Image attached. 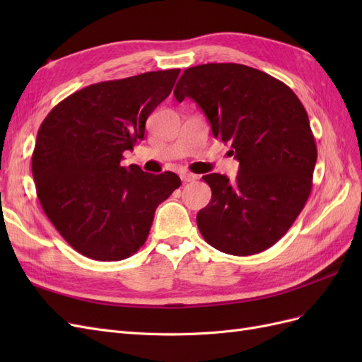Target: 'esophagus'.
<instances>
[{
	"label": "esophagus",
	"mask_w": 362,
	"mask_h": 362,
	"mask_svg": "<svg viewBox=\"0 0 362 362\" xmlns=\"http://www.w3.org/2000/svg\"><path fill=\"white\" fill-rule=\"evenodd\" d=\"M180 177H181V180H182L184 182H193V181L198 180V175L190 173V172H181Z\"/></svg>",
	"instance_id": "esophagus-1"
}]
</instances>
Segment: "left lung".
I'll list each match as a JSON object with an SVG mask.
<instances>
[{"label":"left lung","mask_w":362,"mask_h":362,"mask_svg":"<svg viewBox=\"0 0 362 362\" xmlns=\"http://www.w3.org/2000/svg\"><path fill=\"white\" fill-rule=\"evenodd\" d=\"M178 103L201 107L213 136L231 144L237 178L208 173L211 201L196 216L208 245L229 255H254L288 231L308 201L317 148L308 115L287 84L237 63L185 69Z\"/></svg>","instance_id":"1"}]
</instances>
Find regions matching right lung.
<instances>
[{
	"mask_svg": "<svg viewBox=\"0 0 362 362\" xmlns=\"http://www.w3.org/2000/svg\"><path fill=\"white\" fill-rule=\"evenodd\" d=\"M180 69L103 81L72 93L43 120L31 170L43 211L81 255L120 261L146 242L157 206L181 185L177 173L120 166L170 95Z\"/></svg>",
	"mask_w": 362,
	"mask_h": 362,
	"instance_id": "add662e5",
	"label": "right lung"
}]
</instances>
